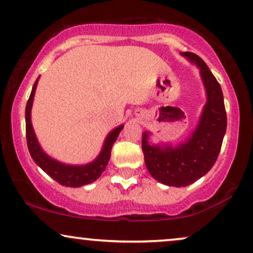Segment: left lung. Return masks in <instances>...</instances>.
I'll return each mask as SVG.
<instances>
[{
    "instance_id": "left-lung-1",
    "label": "left lung",
    "mask_w": 253,
    "mask_h": 253,
    "mask_svg": "<svg viewBox=\"0 0 253 253\" xmlns=\"http://www.w3.org/2000/svg\"><path fill=\"white\" fill-rule=\"evenodd\" d=\"M182 56L200 68L207 92V104L196 129L176 147L149 145V133L142 134V152L149 174L169 187H187L207 174L218 158L226 130L224 98L219 83L207 64L193 52Z\"/></svg>"
}]
</instances>
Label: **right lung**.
<instances>
[{
  "instance_id": "right-lung-1",
  "label": "right lung",
  "mask_w": 253,
  "mask_h": 253,
  "mask_svg": "<svg viewBox=\"0 0 253 253\" xmlns=\"http://www.w3.org/2000/svg\"><path fill=\"white\" fill-rule=\"evenodd\" d=\"M37 83L38 79L35 82L33 91H31L30 97L28 99L27 107H25V133H27V143L31 158H33L35 164L40 166L49 176L58 182L59 184L65 185V187L76 188L92 183V182L100 177V175L106 169V166L108 165L111 158L112 146L116 142L117 137L119 136L121 129L124 128V125H120L119 127L110 132V134L106 136V140H105L100 154L98 155V158L94 161L84 166H71L56 161L55 159L46 155L43 152V149L41 148L40 143L37 141L36 134L34 132L33 125H31V107H33Z\"/></svg>"
}]
</instances>
